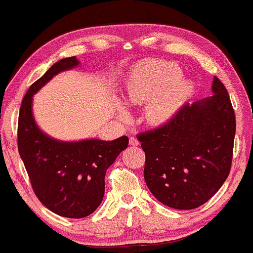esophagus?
Here are the masks:
<instances>
[{
  "label": "esophagus",
  "instance_id": "obj_1",
  "mask_svg": "<svg viewBox=\"0 0 253 253\" xmlns=\"http://www.w3.org/2000/svg\"><path fill=\"white\" fill-rule=\"evenodd\" d=\"M129 143H130L131 146H138V145H139V141H138L136 137H130Z\"/></svg>",
  "mask_w": 253,
  "mask_h": 253
}]
</instances>
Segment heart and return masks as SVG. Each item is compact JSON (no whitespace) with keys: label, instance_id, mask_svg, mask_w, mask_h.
<instances>
[{"label":"heart","instance_id":"heart-1","mask_svg":"<svg viewBox=\"0 0 253 253\" xmlns=\"http://www.w3.org/2000/svg\"><path fill=\"white\" fill-rule=\"evenodd\" d=\"M178 65L161 60H150L132 69L126 83L124 96L130 105H144L147 122L154 126L171 120L192 94V83L184 77ZM121 119L129 113L117 105Z\"/></svg>","mask_w":253,"mask_h":253}]
</instances>
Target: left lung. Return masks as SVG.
<instances>
[{
    "mask_svg": "<svg viewBox=\"0 0 253 253\" xmlns=\"http://www.w3.org/2000/svg\"><path fill=\"white\" fill-rule=\"evenodd\" d=\"M212 92L185 103L164 126L137 136L146 157L147 188L175 210L205 204L229 175L236 120L229 94L216 77Z\"/></svg>",
    "mask_w": 253,
    "mask_h": 253,
    "instance_id": "8db88e82",
    "label": "left lung"
}]
</instances>
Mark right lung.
<instances>
[{
  "instance_id": "add662e5",
  "label": "right lung",
  "mask_w": 253,
  "mask_h": 253,
  "mask_svg": "<svg viewBox=\"0 0 253 253\" xmlns=\"http://www.w3.org/2000/svg\"><path fill=\"white\" fill-rule=\"evenodd\" d=\"M79 65L77 57L62 58L30 86L18 119V151L38 199L61 216L82 219L98 209L105 195V175L129 138L63 141L48 136L34 120L33 95L62 71Z\"/></svg>"
}]
</instances>
